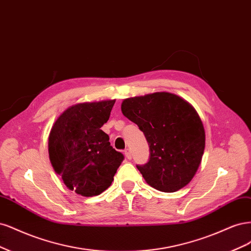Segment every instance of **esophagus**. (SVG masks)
I'll return each instance as SVG.
<instances>
[{"label":"esophagus","instance_id":"1","mask_svg":"<svg viewBox=\"0 0 251 251\" xmlns=\"http://www.w3.org/2000/svg\"><path fill=\"white\" fill-rule=\"evenodd\" d=\"M124 154H125V156H126L127 159H131V158H132L131 152H130V150H129V149H126V150L124 151Z\"/></svg>","mask_w":251,"mask_h":251}]
</instances>
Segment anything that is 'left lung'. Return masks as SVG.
<instances>
[{"mask_svg":"<svg viewBox=\"0 0 251 251\" xmlns=\"http://www.w3.org/2000/svg\"><path fill=\"white\" fill-rule=\"evenodd\" d=\"M121 109L148 142V161L136 165L147 183L166 193L185 187L197 172L205 146L196 110L180 97L165 92L125 99Z\"/></svg>","mask_w":251,"mask_h":251,"instance_id":"8db88e82","label":"left lung"}]
</instances>
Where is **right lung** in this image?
Wrapping results in <instances>:
<instances>
[{
    "mask_svg": "<svg viewBox=\"0 0 251 251\" xmlns=\"http://www.w3.org/2000/svg\"><path fill=\"white\" fill-rule=\"evenodd\" d=\"M116 100L73 105L56 120L49 135V156L55 172L71 191L100 195L114 180L124 155L110 146L101 127Z\"/></svg>",
    "mask_w": 251,
    "mask_h": 251,
    "instance_id": "add662e5",
    "label": "right lung"
}]
</instances>
